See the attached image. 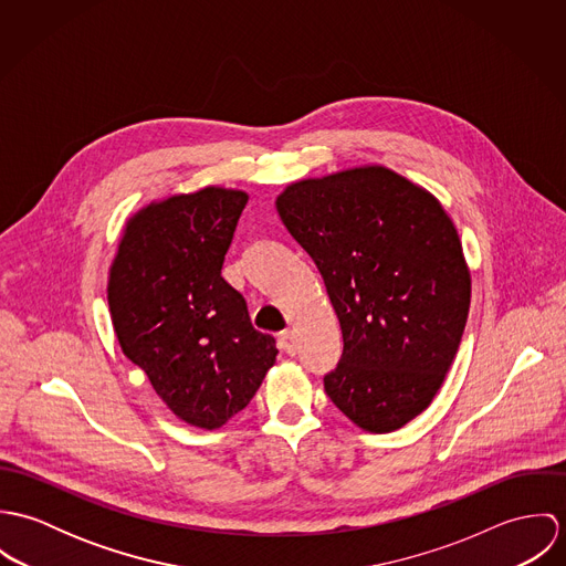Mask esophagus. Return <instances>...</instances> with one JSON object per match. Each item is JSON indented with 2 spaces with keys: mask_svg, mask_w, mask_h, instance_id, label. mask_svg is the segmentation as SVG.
<instances>
[{
  "mask_svg": "<svg viewBox=\"0 0 566 566\" xmlns=\"http://www.w3.org/2000/svg\"><path fill=\"white\" fill-rule=\"evenodd\" d=\"M281 348H283L287 355H296V350H298V339H296L294 331H283V333H281Z\"/></svg>",
  "mask_w": 566,
  "mask_h": 566,
  "instance_id": "obj_1",
  "label": "esophagus"
}]
</instances>
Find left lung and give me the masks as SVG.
<instances>
[{"mask_svg":"<svg viewBox=\"0 0 566 566\" xmlns=\"http://www.w3.org/2000/svg\"><path fill=\"white\" fill-rule=\"evenodd\" d=\"M276 211L342 328L324 392L364 431L401 429L433 401L469 318L471 272L451 218L381 165L292 182Z\"/></svg>","mask_w":566,"mask_h":566,"instance_id":"8db88e82","label":"left lung"}]
</instances>
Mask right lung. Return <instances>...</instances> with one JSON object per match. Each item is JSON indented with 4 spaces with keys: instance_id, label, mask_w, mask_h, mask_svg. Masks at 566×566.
Returning <instances> with one entry per match:
<instances>
[{
    "instance_id": "right-lung-1",
    "label": "right lung",
    "mask_w": 566,
    "mask_h": 566,
    "mask_svg": "<svg viewBox=\"0 0 566 566\" xmlns=\"http://www.w3.org/2000/svg\"><path fill=\"white\" fill-rule=\"evenodd\" d=\"M248 202L240 189L205 187L135 213L108 276V307L124 355L180 420L218 429L242 411L276 361L224 254Z\"/></svg>"
}]
</instances>
